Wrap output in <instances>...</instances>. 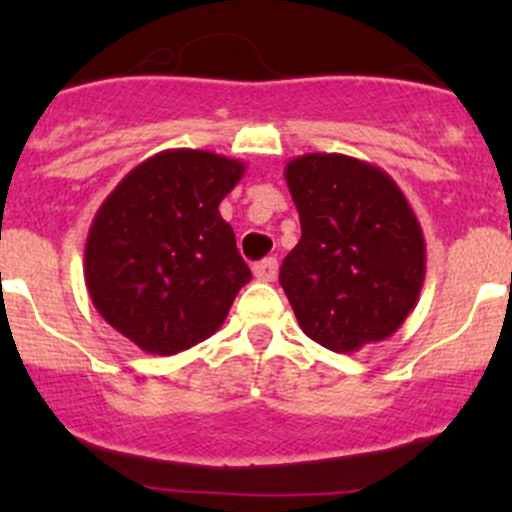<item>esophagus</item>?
Segmentation results:
<instances>
[{"instance_id":"esophagus-1","label":"esophagus","mask_w":512,"mask_h":512,"mask_svg":"<svg viewBox=\"0 0 512 512\" xmlns=\"http://www.w3.org/2000/svg\"><path fill=\"white\" fill-rule=\"evenodd\" d=\"M277 272H280V265H277L275 257H267V260L257 262L255 265V277L260 282H275Z\"/></svg>"}]
</instances>
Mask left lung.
<instances>
[{"instance_id": "8db88e82", "label": "left lung", "mask_w": 512, "mask_h": 512, "mask_svg": "<svg viewBox=\"0 0 512 512\" xmlns=\"http://www.w3.org/2000/svg\"><path fill=\"white\" fill-rule=\"evenodd\" d=\"M285 178L302 237L280 285L302 332L339 354L391 337L426 277V242L406 195L389 173L342 153L292 158Z\"/></svg>"}]
</instances>
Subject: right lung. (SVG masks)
Here are the masks:
<instances>
[{
    "mask_svg": "<svg viewBox=\"0 0 512 512\" xmlns=\"http://www.w3.org/2000/svg\"><path fill=\"white\" fill-rule=\"evenodd\" d=\"M245 163L210 151H160L98 208L84 252L89 297L116 332L170 356L220 329L252 272L218 205Z\"/></svg>",
    "mask_w": 512,
    "mask_h": 512,
    "instance_id": "obj_1",
    "label": "right lung"
}]
</instances>
